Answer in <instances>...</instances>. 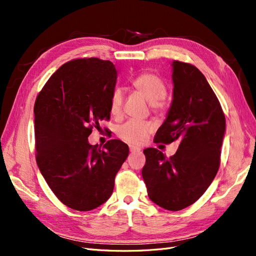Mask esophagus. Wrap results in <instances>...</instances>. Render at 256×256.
Listing matches in <instances>:
<instances>
[{"mask_svg": "<svg viewBox=\"0 0 256 256\" xmlns=\"http://www.w3.org/2000/svg\"><path fill=\"white\" fill-rule=\"evenodd\" d=\"M129 150L131 152H140V148H138L136 146H134V145H130L129 146Z\"/></svg>", "mask_w": 256, "mask_h": 256, "instance_id": "obj_1", "label": "esophagus"}]
</instances>
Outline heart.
Returning a JSON list of instances; mask_svg holds the SVG:
<instances>
[{
  "label": "heart",
  "instance_id": "heart-1",
  "mask_svg": "<svg viewBox=\"0 0 256 256\" xmlns=\"http://www.w3.org/2000/svg\"><path fill=\"white\" fill-rule=\"evenodd\" d=\"M132 88L142 95L147 102H150L152 111L154 114L164 112L166 104L164 97L166 96V85L159 76L150 72H145L138 74L131 82ZM124 102V92L120 88L113 90L110 97V112L114 116H120L122 113ZM154 129L148 122L130 120L124 122L118 128V136L120 140L130 144H141Z\"/></svg>",
  "mask_w": 256,
  "mask_h": 256
}]
</instances>
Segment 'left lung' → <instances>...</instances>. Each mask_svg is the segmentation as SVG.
<instances>
[{
	"instance_id": "obj_1",
	"label": "left lung",
	"mask_w": 256,
	"mask_h": 256,
	"mask_svg": "<svg viewBox=\"0 0 256 256\" xmlns=\"http://www.w3.org/2000/svg\"><path fill=\"white\" fill-rule=\"evenodd\" d=\"M173 102L154 143H180L170 158L146 148L142 176L154 204L177 212L204 194L220 166L226 116L204 74L189 63L173 62Z\"/></svg>"
}]
</instances>
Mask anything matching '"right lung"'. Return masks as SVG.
<instances>
[{
  "label": "right lung",
  "mask_w": 256,
  "mask_h": 256,
  "mask_svg": "<svg viewBox=\"0 0 256 256\" xmlns=\"http://www.w3.org/2000/svg\"><path fill=\"white\" fill-rule=\"evenodd\" d=\"M116 78L110 60L76 58L50 76L35 100L37 166L56 196L74 210L104 204L128 157L129 147L120 140L99 148L88 141L100 120H110Z\"/></svg>",
  "instance_id": "obj_1"
}]
</instances>
